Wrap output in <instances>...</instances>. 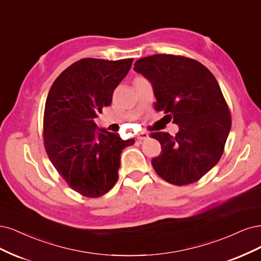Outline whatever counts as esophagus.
Listing matches in <instances>:
<instances>
[{
	"label": "esophagus",
	"mask_w": 261,
	"mask_h": 261,
	"mask_svg": "<svg viewBox=\"0 0 261 261\" xmlns=\"http://www.w3.org/2000/svg\"><path fill=\"white\" fill-rule=\"evenodd\" d=\"M138 139H139V140H146V139H148V133H147V132H144V131L140 132V133L138 134Z\"/></svg>",
	"instance_id": "obj_1"
}]
</instances>
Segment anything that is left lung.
Masks as SVG:
<instances>
[{
	"label": "left lung",
	"mask_w": 261,
	"mask_h": 261,
	"mask_svg": "<svg viewBox=\"0 0 261 261\" xmlns=\"http://www.w3.org/2000/svg\"><path fill=\"white\" fill-rule=\"evenodd\" d=\"M133 69L152 83L156 111L179 125L174 137L150 136L162 145L161 155L152 161L155 171L174 186L199 180L219 162L231 129L219 83L204 65L183 56L143 57Z\"/></svg>",
	"instance_id": "left-lung-1"
}]
</instances>
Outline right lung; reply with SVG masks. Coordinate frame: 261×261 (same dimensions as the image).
Here are the masks:
<instances>
[{"label":"right lung","mask_w":261,"mask_h":261,"mask_svg":"<svg viewBox=\"0 0 261 261\" xmlns=\"http://www.w3.org/2000/svg\"><path fill=\"white\" fill-rule=\"evenodd\" d=\"M133 58H83L54 81L45 102L43 137L49 161L65 182L87 197H99L118 180L120 154L134 139L98 128V113L112 104L114 90Z\"/></svg>","instance_id":"right-lung-1"}]
</instances>
